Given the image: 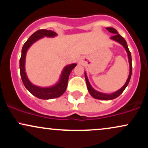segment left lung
<instances>
[{
    "instance_id": "1",
    "label": "left lung",
    "mask_w": 148,
    "mask_h": 148,
    "mask_svg": "<svg viewBox=\"0 0 148 148\" xmlns=\"http://www.w3.org/2000/svg\"><path fill=\"white\" fill-rule=\"evenodd\" d=\"M106 28V30H108V31L110 32V33L113 34V36H112L111 37V40H113V41L115 42H117L119 44H120V45L125 48V51H126L127 53V56H128V60H129V64H130V74H129V76L128 78H127L126 83H125V85H124L123 87L120 88V89H119L118 90L115 91L113 93H110V94H106V93L101 92L96 90L95 89H94V88L92 87L91 84H90V81L89 80H88V76L87 74H86V72H85V79H86V84H87L88 90L92 97H94L95 99H101V100H111V99H115V98L118 97V96H120V95L123 93V92L125 90V89L127 88V86H128L129 83H130L131 76H132V56H131V53L130 51V50H129L127 42L125 41V39H124L121 35H119L118 31H117L115 28H111V27H108V28Z\"/></svg>"
}]
</instances>
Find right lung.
<instances>
[{"label": "right lung", "mask_w": 148, "mask_h": 148, "mask_svg": "<svg viewBox=\"0 0 148 148\" xmlns=\"http://www.w3.org/2000/svg\"><path fill=\"white\" fill-rule=\"evenodd\" d=\"M57 33L52 30H39L34 33L30 36L28 40L25 42L21 50V56L19 60L20 74L24 86L28 91L35 96L36 97L41 99H51L54 98L59 97L65 92L67 87L69 76L71 72L77 64L76 63H72L67 64L62 69L60 78L56 84L48 87H41V86L34 85L30 82L25 72V57L26 53L29 48L40 39L43 37H55L57 36Z\"/></svg>", "instance_id": "add662e5"}]
</instances>
